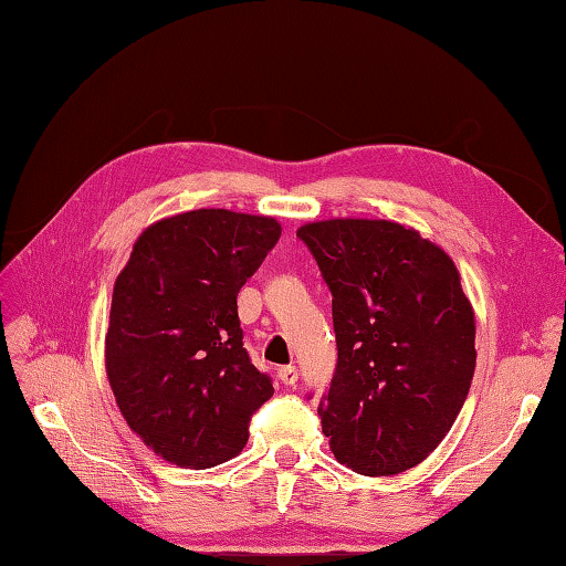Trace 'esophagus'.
I'll list each match as a JSON object with an SVG mask.
<instances>
[{"label": "esophagus", "mask_w": 566, "mask_h": 566, "mask_svg": "<svg viewBox=\"0 0 566 566\" xmlns=\"http://www.w3.org/2000/svg\"><path fill=\"white\" fill-rule=\"evenodd\" d=\"M279 379H281V384H285V387H295L300 379V371L295 365H285L279 369Z\"/></svg>", "instance_id": "34e87169"}]
</instances>
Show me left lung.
<instances>
[{
    "label": "left lung",
    "mask_w": 566,
    "mask_h": 566,
    "mask_svg": "<svg viewBox=\"0 0 566 566\" xmlns=\"http://www.w3.org/2000/svg\"><path fill=\"white\" fill-rule=\"evenodd\" d=\"M331 291L338 363L319 401L334 457L363 475L422 463L461 412L475 316L444 250L391 220L297 230Z\"/></svg>",
    "instance_id": "obj_1"
}]
</instances>
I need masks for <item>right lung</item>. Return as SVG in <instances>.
Masks as SVG:
<instances>
[{
	"label": "right lung",
	"mask_w": 566,
	"mask_h": 566,
	"mask_svg": "<svg viewBox=\"0 0 566 566\" xmlns=\"http://www.w3.org/2000/svg\"><path fill=\"white\" fill-rule=\"evenodd\" d=\"M279 238L266 216L179 213L146 228L117 275L107 379L124 420L165 461L201 471L238 457L273 396L242 346L238 293Z\"/></svg>",
	"instance_id": "right-lung-1"
}]
</instances>
